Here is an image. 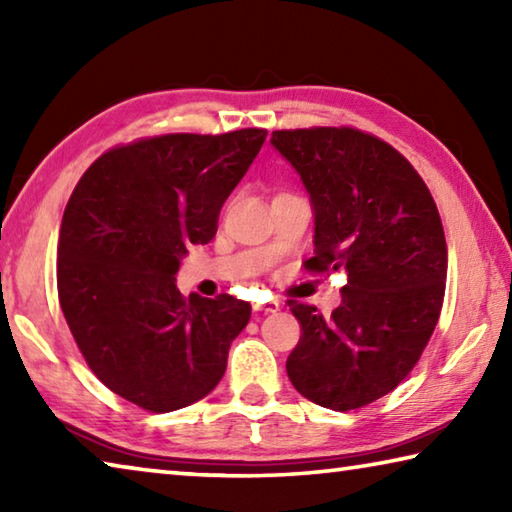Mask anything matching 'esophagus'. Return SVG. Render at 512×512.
Segmentation results:
<instances>
[{
    "instance_id": "1",
    "label": "esophagus",
    "mask_w": 512,
    "mask_h": 512,
    "mask_svg": "<svg viewBox=\"0 0 512 512\" xmlns=\"http://www.w3.org/2000/svg\"><path fill=\"white\" fill-rule=\"evenodd\" d=\"M280 309V302L271 300V302H255L253 311H264V314H275V311Z\"/></svg>"
}]
</instances>
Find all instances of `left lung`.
<instances>
[{
    "mask_svg": "<svg viewBox=\"0 0 512 512\" xmlns=\"http://www.w3.org/2000/svg\"><path fill=\"white\" fill-rule=\"evenodd\" d=\"M314 210V273L345 271L332 316L289 300L302 336L287 359L296 391L332 411L391 393L418 363L445 298L447 241L411 162L354 128L271 135Z\"/></svg>",
    "mask_w": 512,
    "mask_h": 512,
    "instance_id": "1",
    "label": "left lung"
}]
</instances>
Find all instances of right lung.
Segmentation results:
<instances>
[{
    "mask_svg": "<svg viewBox=\"0 0 512 512\" xmlns=\"http://www.w3.org/2000/svg\"><path fill=\"white\" fill-rule=\"evenodd\" d=\"M264 128L173 133L117 146L83 173L58 237V300L90 370L153 413L203 400L228 366L250 305L183 298L180 259L216 235L219 212Z\"/></svg>",
    "mask_w": 512,
    "mask_h": 512,
    "instance_id": "obj_1",
    "label": "right lung"
}]
</instances>
